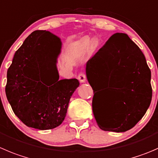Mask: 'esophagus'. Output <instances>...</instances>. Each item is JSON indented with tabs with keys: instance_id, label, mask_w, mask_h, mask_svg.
Wrapping results in <instances>:
<instances>
[{
	"instance_id": "esophagus-1",
	"label": "esophagus",
	"mask_w": 158,
	"mask_h": 158,
	"mask_svg": "<svg viewBox=\"0 0 158 158\" xmlns=\"http://www.w3.org/2000/svg\"><path fill=\"white\" fill-rule=\"evenodd\" d=\"M77 79H79L80 82H85V79H86V76H85V74H84L83 73H80L78 75Z\"/></svg>"
}]
</instances>
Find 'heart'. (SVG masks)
I'll return each mask as SVG.
<instances>
[{
    "label": "heart",
    "mask_w": 158,
    "mask_h": 158,
    "mask_svg": "<svg viewBox=\"0 0 158 158\" xmlns=\"http://www.w3.org/2000/svg\"><path fill=\"white\" fill-rule=\"evenodd\" d=\"M89 45L90 48L93 50H95L97 48L98 45H99V42L96 39H94V40H93L91 42V39L89 37H84L82 40H81V42H79V46H80V48H83V49L88 48V46Z\"/></svg>",
    "instance_id": "b5f03b06"
}]
</instances>
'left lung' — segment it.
I'll return each instance as SVG.
<instances>
[{"instance_id": "1", "label": "left lung", "mask_w": 158, "mask_h": 158, "mask_svg": "<svg viewBox=\"0 0 158 158\" xmlns=\"http://www.w3.org/2000/svg\"><path fill=\"white\" fill-rule=\"evenodd\" d=\"M85 71L93 91L104 89L93 99L99 127L117 133L134 127L152 98L151 73L140 48L127 34H114L87 62Z\"/></svg>"}]
</instances>
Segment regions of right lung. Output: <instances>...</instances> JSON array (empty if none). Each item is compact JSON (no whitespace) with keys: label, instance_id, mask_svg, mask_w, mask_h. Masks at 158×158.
Returning a JSON list of instances; mask_svg holds the SVG:
<instances>
[{"label":"right lung","instance_id":"obj_1","mask_svg":"<svg viewBox=\"0 0 158 158\" xmlns=\"http://www.w3.org/2000/svg\"><path fill=\"white\" fill-rule=\"evenodd\" d=\"M61 45L60 39L49 31H35L17 50L7 70V100L15 114L29 127L43 131L59 126L79 85L76 79L59 80L56 62ZM52 53L55 71L51 72L48 61Z\"/></svg>","mask_w":158,"mask_h":158}]
</instances>
